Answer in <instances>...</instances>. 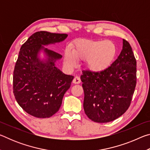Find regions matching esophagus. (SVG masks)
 I'll return each instance as SVG.
<instances>
[{
	"mask_svg": "<svg viewBox=\"0 0 150 150\" xmlns=\"http://www.w3.org/2000/svg\"><path fill=\"white\" fill-rule=\"evenodd\" d=\"M81 83V79L79 77H78V76H76V77H74L73 80V83H74V84H79Z\"/></svg>",
	"mask_w": 150,
	"mask_h": 150,
	"instance_id": "obj_1",
	"label": "esophagus"
}]
</instances>
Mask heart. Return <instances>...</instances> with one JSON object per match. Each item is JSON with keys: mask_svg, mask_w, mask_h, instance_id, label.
<instances>
[{"mask_svg": "<svg viewBox=\"0 0 150 150\" xmlns=\"http://www.w3.org/2000/svg\"><path fill=\"white\" fill-rule=\"evenodd\" d=\"M116 55V47L110 40L95 41L83 40L76 43L72 54L67 50L65 61L70 67L77 64V60L86 59V67L89 71L98 73L105 71L112 63Z\"/></svg>", "mask_w": 150, "mask_h": 150, "instance_id": "heart-1", "label": "heart"}]
</instances>
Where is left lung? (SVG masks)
Here are the masks:
<instances>
[{
	"label": "left lung",
	"instance_id": "left-lung-1",
	"mask_svg": "<svg viewBox=\"0 0 150 150\" xmlns=\"http://www.w3.org/2000/svg\"><path fill=\"white\" fill-rule=\"evenodd\" d=\"M117 59L105 71H83V108L88 118L106 123L120 117L128 110L136 85V60L129 43L123 40Z\"/></svg>",
	"mask_w": 150,
	"mask_h": 150
}]
</instances>
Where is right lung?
<instances>
[{
  "label": "right lung",
  "mask_w": 150,
  "mask_h": 150,
  "mask_svg": "<svg viewBox=\"0 0 150 150\" xmlns=\"http://www.w3.org/2000/svg\"><path fill=\"white\" fill-rule=\"evenodd\" d=\"M67 37L65 34L38 32L20 47L13 73V92L18 105L34 117L50 118L56 113L71 87L74 77L55 66L62 55L45 47Z\"/></svg>",
  "instance_id": "right-lung-1"
}]
</instances>
